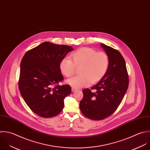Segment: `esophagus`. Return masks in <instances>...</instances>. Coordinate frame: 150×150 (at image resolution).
<instances>
[{"label": "esophagus", "instance_id": "34e87169", "mask_svg": "<svg viewBox=\"0 0 150 150\" xmlns=\"http://www.w3.org/2000/svg\"><path fill=\"white\" fill-rule=\"evenodd\" d=\"M76 90H77V89L75 88H74V87H72V92H75V91H76Z\"/></svg>", "mask_w": 150, "mask_h": 150}]
</instances>
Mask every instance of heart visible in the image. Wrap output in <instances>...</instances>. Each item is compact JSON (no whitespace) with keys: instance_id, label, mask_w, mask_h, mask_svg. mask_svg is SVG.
I'll return each instance as SVG.
<instances>
[{"instance_id":"b5f03b06","label":"heart","mask_w":150,"mask_h":150,"mask_svg":"<svg viewBox=\"0 0 150 150\" xmlns=\"http://www.w3.org/2000/svg\"><path fill=\"white\" fill-rule=\"evenodd\" d=\"M70 59L64 58L59 63L61 73L67 78L79 69L80 75L67 81V83L74 88H81L99 82L106 74L109 67V58L104 52H96L95 50L82 47L70 54Z\"/></svg>"}]
</instances>
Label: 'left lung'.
Here are the masks:
<instances>
[{
  "label": "left lung",
  "mask_w": 150,
  "mask_h": 150,
  "mask_svg": "<svg viewBox=\"0 0 150 150\" xmlns=\"http://www.w3.org/2000/svg\"><path fill=\"white\" fill-rule=\"evenodd\" d=\"M100 45L109 57V69L91 89L83 90V97L79 103L82 114L94 120L106 119L116 111L126 93L129 82L125 60L120 52L103 43Z\"/></svg>",
  "instance_id": "obj_1"
}]
</instances>
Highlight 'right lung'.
I'll return each mask as SVG.
<instances>
[{
    "label": "right lung",
    "instance_id": "right-lung-1",
    "mask_svg": "<svg viewBox=\"0 0 150 150\" xmlns=\"http://www.w3.org/2000/svg\"><path fill=\"white\" fill-rule=\"evenodd\" d=\"M74 49L66 45L44 42L28 51L20 64L18 88L30 109L44 118L58 115L70 95L69 85H59L64 77L59 63Z\"/></svg>",
    "mask_w": 150,
    "mask_h": 150
}]
</instances>
